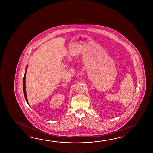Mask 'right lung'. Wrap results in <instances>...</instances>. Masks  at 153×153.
<instances>
[{
    "mask_svg": "<svg viewBox=\"0 0 153 153\" xmlns=\"http://www.w3.org/2000/svg\"><path fill=\"white\" fill-rule=\"evenodd\" d=\"M26 72L25 73V74H24V76H23V94H24V96L25 98L26 99V101L27 102V103L29 104L28 102V100H27V94H26Z\"/></svg>",
    "mask_w": 153,
    "mask_h": 153,
    "instance_id": "add662e5",
    "label": "right lung"
}]
</instances>
